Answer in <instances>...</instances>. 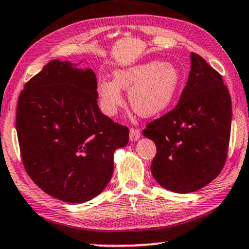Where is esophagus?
Instances as JSON below:
<instances>
[{"instance_id": "obj_1", "label": "esophagus", "mask_w": 249, "mask_h": 249, "mask_svg": "<svg viewBox=\"0 0 249 249\" xmlns=\"http://www.w3.org/2000/svg\"><path fill=\"white\" fill-rule=\"evenodd\" d=\"M140 137H141L140 130L132 127L130 130V140L131 141H137V140H139V139H140Z\"/></svg>"}]
</instances>
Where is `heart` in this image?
Segmentation results:
<instances>
[{"label":"heart","mask_w":249,"mask_h":249,"mask_svg":"<svg viewBox=\"0 0 249 249\" xmlns=\"http://www.w3.org/2000/svg\"><path fill=\"white\" fill-rule=\"evenodd\" d=\"M115 81L101 79L98 94L102 110L114 116L124 104L122 90L128 91V101L142 117L164 111L174 100L181 84V72L171 62L148 61L114 72Z\"/></svg>","instance_id":"b5f03b06"}]
</instances>
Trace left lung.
I'll use <instances>...</instances> for the list:
<instances>
[{
	"instance_id": "left-lung-1",
	"label": "left lung",
	"mask_w": 249,
	"mask_h": 249,
	"mask_svg": "<svg viewBox=\"0 0 249 249\" xmlns=\"http://www.w3.org/2000/svg\"><path fill=\"white\" fill-rule=\"evenodd\" d=\"M189 78L177 107L142 131L157 147L155 180L167 190L189 194L211 183L224 166L231 131V97L223 79L191 52Z\"/></svg>"
}]
</instances>
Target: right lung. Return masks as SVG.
I'll list each match as a JSON object with an SVG mask.
<instances>
[{
	"instance_id": "right-lung-1",
	"label": "right lung",
	"mask_w": 249,
	"mask_h": 249,
	"mask_svg": "<svg viewBox=\"0 0 249 249\" xmlns=\"http://www.w3.org/2000/svg\"><path fill=\"white\" fill-rule=\"evenodd\" d=\"M77 64L50 61L26 83L16 127L25 170L50 196L79 204L110 181L114 152L128 142V128L98 106L97 77Z\"/></svg>"
}]
</instances>
